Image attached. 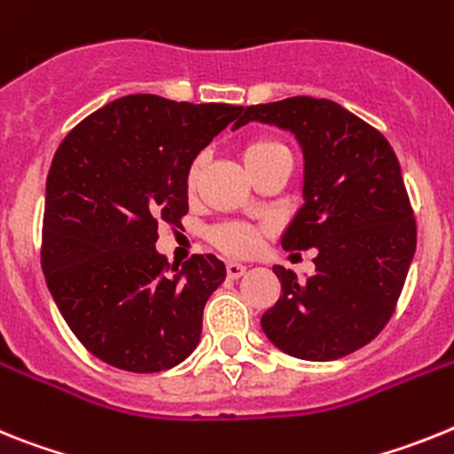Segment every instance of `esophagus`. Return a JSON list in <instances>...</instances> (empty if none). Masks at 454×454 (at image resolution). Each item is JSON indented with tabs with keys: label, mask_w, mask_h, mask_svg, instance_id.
Listing matches in <instances>:
<instances>
[{
	"label": "esophagus",
	"mask_w": 454,
	"mask_h": 454,
	"mask_svg": "<svg viewBox=\"0 0 454 454\" xmlns=\"http://www.w3.org/2000/svg\"><path fill=\"white\" fill-rule=\"evenodd\" d=\"M244 271H247V267L239 265V262H235V260L226 262V274H228V278H232V281H235V278H239Z\"/></svg>",
	"instance_id": "esophagus-1"
}]
</instances>
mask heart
Here are the masks:
<instances>
[{"label":"heart","mask_w":454,"mask_h":454,"mask_svg":"<svg viewBox=\"0 0 454 454\" xmlns=\"http://www.w3.org/2000/svg\"><path fill=\"white\" fill-rule=\"evenodd\" d=\"M281 145L276 144V141L270 139H258V141H251L247 148H244V164L247 161H254L258 157L267 155L271 151H278ZM199 173H200V160L192 161V167L187 171V187H194L196 180H199ZM210 239L219 247L222 251L231 255H247L251 251L258 249L260 244V231L251 223H244V222H226V223H219L210 231Z\"/></svg>","instance_id":"obj_1"}]
</instances>
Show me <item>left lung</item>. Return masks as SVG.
<instances>
[{"label": "left lung", "mask_w": 454, "mask_h": 454, "mask_svg": "<svg viewBox=\"0 0 454 454\" xmlns=\"http://www.w3.org/2000/svg\"><path fill=\"white\" fill-rule=\"evenodd\" d=\"M294 134L303 205L283 232L286 251L315 249V274L274 267L281 297L262 331L281 352L333 361L368 345L391 320L416 254V222L400 161L384 134L331 100L297 96L244 109Z\"/></svg>", "instance_id": "obj_1"}]
</instances>
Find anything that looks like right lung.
Instances as JSON below:
<instances>
[{
    "label": "right lung",
    "instance_id": "add662e5",
    "mask_svg": "<svg viewBox=\"0 0 454 454\" xmlns=\"http://www.w3.org/2000/svg\"><path fill=\"white\" fill-rule=\"evenodd\" d=\"M242 112L125 96L84 118L54 153L43 274L66 325L105 364L160 372L199 345L205 303L226 265L207 254L168 271L157 226H180L192 161Z\"/></svg>",
    "mask_w": 454,
    "mask_h": 454
}]
</instances>
